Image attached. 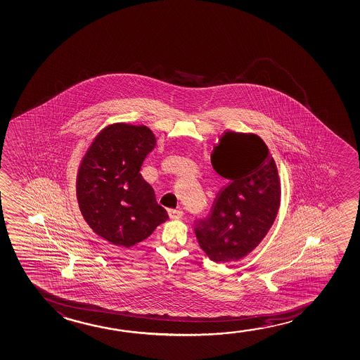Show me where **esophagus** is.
I'll use <instances>...</instances> for the list:
<instances>
[{"mask_svg": "<svg viewBox=\"0 0 360 360\" xmlns=\"http://www.w3.org/2000/svg\"><path fill=\"white\" fill-rule=\"evenodd\" d=\"M167 214L170 216V219H175V220H176V219H181L184 215V212L181 210L174 209L167 210Z\"/></svg>", "mask_w": 360, "mask_h": 360, "instance_id": "34e87169", "label": "esophagus"}]
</instances>
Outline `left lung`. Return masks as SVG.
Wrapping results in <instances>:
<instances>
[{
    "mask_svg": "<svg viewBox=\"0 0 360 360\" xmlns=\"http://www.w3.org/2000/svg\"><path fill=\"white\" fill-rule=\"evenodd\" d=\"M211 162L229 184L193 230L210 259L233 262L253 251L274 225L281 204L278 172L259 136L235 131L222 136Z\"/></svg>",
    "mask_w": 360,
    "mask_h": 360,
    "instance_id": "1",
    "label": "left lung"
}]
</instances>
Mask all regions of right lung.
I'll list each match as a JSON object with an SVG mask.
<instances>
[{
	"instance_id": "right-lung-1",
	"label": "right lung",
	"mask_w": 360,
	"mask_h": 360,
	"mask_svg": "<svg viewBox=\"0 0 360 360\" xmlns=\"http://www.w3.org/2000/svg\"><path fill=\"white\" fill-rule=\"evenodd\" d=\"M156 144L145 125L118 123L93 140L77 175V200L91 230L115 246H134L167 220L140 167Z\"/></svg>"
}]
</instances>
